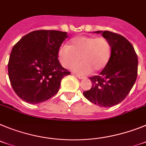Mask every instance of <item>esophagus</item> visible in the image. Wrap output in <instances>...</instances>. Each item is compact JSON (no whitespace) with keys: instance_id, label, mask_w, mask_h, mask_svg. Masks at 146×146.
<instances>
[{"instance_id":"esophagus-1","label":"esophagus","mask_w":146,"mask_h":146,"mask_svg":"<svg viewBox=\"0 0 146 146\" xmlns=\"http://www.w3.org/2000/svg\"><path fill=\"white\" fill-rule=\"evenodd\" d=\"M76 76L77 78H80V79H84V78H85L84 76H81V75H79V74H76Z\"/></svg>"}]
</instances>
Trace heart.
Segmentation results:
<instances>
[{
    "mask_svg": "<svg viewBox=\"0 0 146 146\" xmlns=\"http://www.w3.org/2000/svg\"><path fill=\"white\" fill-rule=\"evenodd\" d=\"M111 55L110 41L104 36H78L72 38L68 45L61 47L58 52L59 62L64 68L82 75L99 72L106 68Z\"/></svg>",
    "mask_w": 146,
    "mask_h": 146,
    "instance_id": "heart-1",
    "label": "heart"
}]
</instances>
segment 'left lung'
I'll return each instance as SVG.
<instances>
[{
  "mask_svg": "<svg viewBox=\"0 0 146 146\" xmlns=\"http://www.w3.org/2000/svg\"><path fill=\"white\" fill-rule=\"evenodd\" d=\"M96 33H101L110 41L111 58L98 76L90 77L92 86L83 94L94 104L108 108L123 101L134 86L137 76V55L122 35L109 31Z\"/></svg>",
  "mask_w": 146,
  "mask_h": 146,
  "instance_id": "8db88e82",
  "label": "left lung"
}]
</instances>
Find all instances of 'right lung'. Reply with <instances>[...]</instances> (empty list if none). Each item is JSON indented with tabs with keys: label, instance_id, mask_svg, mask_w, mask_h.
Returning <instances> with one entry per match:
<instances>
[{
	"label": "right lung",
	"instance_id": "1",
	"mask_svg": "<svg viewBox=\"0 0 146 146\" xmlns=\"http://www.w3.org/2000/svg\"><path fill=\"white\" fill-rule=\"evenodd\" d=\"M68 33L36 30L23 36L12 48L8 63L10 83L27 103L36 104L55 96L61 81L70 74L58 59Z\"/></svg>",
	"mask_w": 146,
	"mask_h": 146
}]
</instances>
